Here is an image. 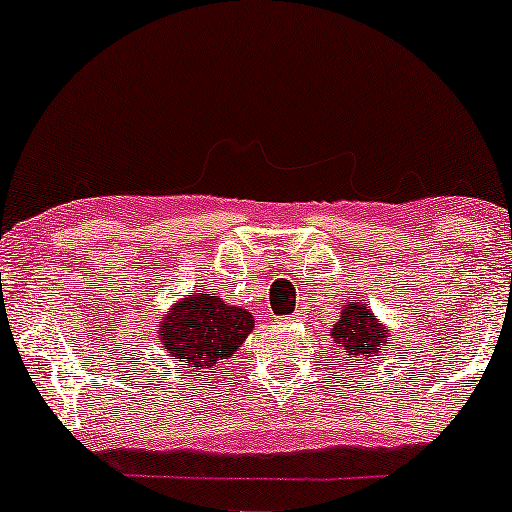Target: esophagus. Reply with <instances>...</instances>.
I'll use <instances>...</instances> for the list:
<instances>
[{"label":"esophagus","mask_w":512,"mask_h":512,"mask_svg":"<svg viewBox=\"0 0 512 512\" xmlns=\"http://www.w3.org/2000/svg\"><path fill=\"white\" fill-rule=\"evenodd\" d=\"M286 320H296V315H291V317H286Z\"/></svg>","instance_id":"1"}]
</instances>
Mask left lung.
Here are the masks:
<instances>
[{
	"mask_svg": "<svg viewBox=\"0 0 512 512\" xmlns=\"http://www.w3.org/2000/svg\"><path fill=\"white\" fill-rule=\"evenodd\" d=\"M332 344L342 351L346 368L366 366L373 356H385L390 346V330L375 317L366 303H349L342 308L339 322L332 327ZM375 363V361H370Z\"/></svg>",
	"mask_w": 512,
	"mask_h": 512,
	"instance_id": "obj_1",
	"label": "left lung"
}]
</instances>
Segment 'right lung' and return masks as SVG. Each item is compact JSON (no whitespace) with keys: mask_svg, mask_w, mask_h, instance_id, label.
I'll use <instances>...</instances> for the list:
<instances>
[{"mask_svg":"<svg viewBox=\"0 0 512 512\" xmlns=\"http://www.w3.org/2000/svg\"><path fill=\"white\" fill-rule=\"evenodd\" d=\"M255 320L240 305H228L211 291L182 298L158 325V339L182 368L214 373L248 339Z\"/></svg>","mask_w":512,"mask_h":512,"instance_id":"add662e5","label":"right lung"}]
</instances>
